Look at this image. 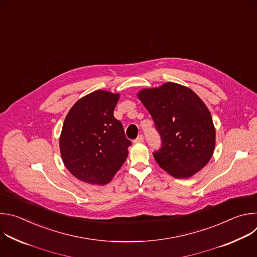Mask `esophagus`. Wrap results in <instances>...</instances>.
Segmentation results:
<instances>
[{
	"label": "esophagus",
	"mask_w": 257,
	"mask_h": 257,
	"mask_svg": "<svg viewBox=\"0 0 257 257\" xmlns=\"http://www.w3.org/2000/svg\"><path fill=\"white\" fill-rule=\"evenodd\" d=\"M143 136L142 135H139L135 140H134V143H141V142H143Z\"/></svg>",
	"instance_id": "obj_1"
}]
</instances>
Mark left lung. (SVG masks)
Instances as JSON below:
<instances>
[{
  "label": "left lung",
  "mask_w": 257,
  "mask_h": 257,
  "mask_svg": "<svg viewBox=\"0 0 257 257\" xmlns=\"http://www.w3.org/2000/svg\"><path fill=\"white\" fill-rule=\"evenodd\" d=\"M137 96L162 137V149L154 153L159 166L178 179L190 178L204 168L214 152L215 128L201 98L174 82L141 89Z\"/></svg>",
  "instance_id": "1"
}]
</instances>
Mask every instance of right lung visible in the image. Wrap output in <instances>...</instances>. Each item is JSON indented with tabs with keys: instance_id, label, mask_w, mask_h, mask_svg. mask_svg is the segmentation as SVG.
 <instances>
[{
	"instance_id": "add662e5",
	"label": "right lung",
	"mask_w": 257,
	"mask_h": 257,
	"mask_svg": "<svg viewBox=\"0 0 257 257\" xmlns=\"http://www.w3.org/2000/svg\"><path fill=\"white\" fill-rule=\"evenodd\" d=\"M119 98V93L95 90L78 99L65 118L59 141L63 163L88 184H106L128 157L131 141L114 117Z\"/></svg>"
}]
</instances>
